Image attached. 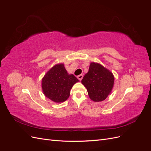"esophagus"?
Returning <instances> with one entry per match:
<instances>
[{"label":"esophagus","mask_w":151,"mask_h":151,"mask_svg":"<svg viewBox=\"0 0 151 151\" xmlns=\"http://www.w3.org/2000/svg\"><path fill=\"white\" fill-rule=\"evenodd\" d=\"M77 79H78L79 81H81L83 78V74H80L79 76H77Z\"/></svg>","instance_id":"34e87169"}]
</instances>
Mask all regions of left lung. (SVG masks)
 Listing matches in <instances>:
<instances>
[{"mask_svg":"<svg viewBox=\"0 0 151 151\" xmlns=\"http://www.w3.org/2000/svg\"><path fill=\"white\" fill-rule=\"evenodd\" d=\"M89 98L95 102L102 101L110 94L114 84L112 73L98 63H90L88 72L82 80Z\"/></svg>","mask_w":151,"mask_h":151,"instance_id":"8db88e82","label":"left lung"}]
</instances>
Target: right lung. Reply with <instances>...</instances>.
I'll use <instances>...</instances> for the list:
<instances>
[{
  "mask_svg": "<svg viewBox=\"0 0 151 151\" xmlns=\"http://www.w3.org/2000/svg\"><path fill=\"white\" fill-rule=\"evenodd\" d=\"M79 81L73 74H68L64 65L53 66L42 79V89L45 96L56 103L65 101L69 97L70 89Z\"/></svg>",
  "mask_w": 151,
  "mask_h": 151,
  "instance_id": "1",
  "label": "right lung"
}]
</instances>
